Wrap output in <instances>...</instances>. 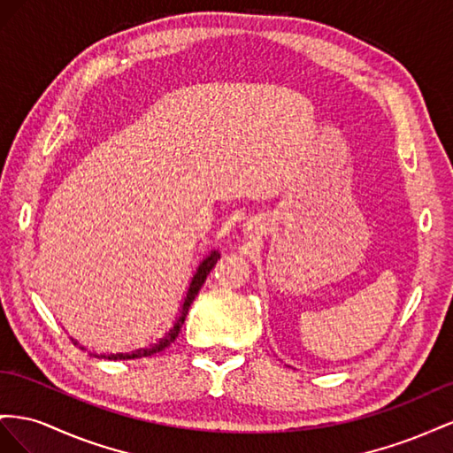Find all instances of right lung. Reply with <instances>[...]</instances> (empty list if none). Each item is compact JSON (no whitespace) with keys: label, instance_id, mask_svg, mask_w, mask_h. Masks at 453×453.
Returning <instances> with one entry per match:
<instances>
[{"label":"right lung","instance_id":"1","mask_svg":"<svg viewBox=\"0 0 453 453\" xmlns=\"http://www.w3.org/2000/svg\"><path fill=\"white\" fill-rule=\"evenodd\" d=\"M218 257H219V254L214 250V252H211V256H206L204 260L201 262V265H199V269H197V273L193 275V279H191V284H189V288H188L186 300H184L182 311H180L178 320L174 322V326L171 328V332L165 334V338H161V342H159L157 345H153V347H150V349H138V351H134V353L108 355V358L118 360V358H140V357H150V355H153V353L163 351L165 347H169V345L178 338V332H180V328H182V325H184V320H186V315H188V311H189V307H191L193 300H196V296L199 294V290H201V287H203V282L206 280V275H209L211 271H212V267L216 265ZM75 343H77V342H75ZM81 349H83V347H81ZM90 355H93V353H90ZM102 357H106V355H102Z\"/></svg>","mask_w":453,"mask_h":453}]
</instances>
